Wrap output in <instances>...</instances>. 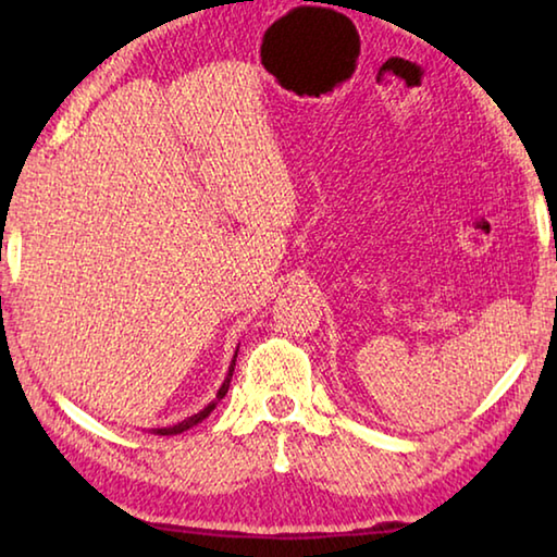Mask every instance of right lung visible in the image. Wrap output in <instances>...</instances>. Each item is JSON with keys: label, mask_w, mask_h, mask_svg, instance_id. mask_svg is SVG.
I'll return each instance as SVG.
<instances>
[{"label": "right lung", "mask_w": 557, "mask_h": 557, "mask_svg": "<svg viewBox=\"0 0 557 557\" xmlns=\"http://www.w3.org/2000/svg\"><path fill=\"white\" fill-rule=\"evenodd\" d=\"M235 356H238V351H235ZM235 356H233V363H231V369H228V375H225L223 385H221V388H219V393H215V400H213V403H209V405H206L203 410H199V412H196V414H191V418H186V420H182V422H176V425H172V428H159V430H154L157 435H182V432H186L188 428L199 425L201 420L209 418L211 410L215 408V405H219V400H223V395L228 393V388H231V379H233V369H235Z\"/></svg>", "instance_id": "right-lung-1"}]
</instances>
